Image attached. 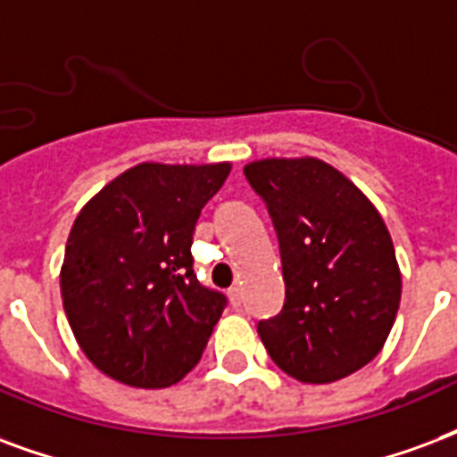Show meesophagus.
<instances>
[{
  "mask_svg": "<svg viewBox=\"0 0 457 457\" xmlns=\"http://www.w3.org/2000/svg\"><path fill=\"white\" fill-rule=\"evenodd\" d=\"M228 297H229V303H232V305L239 307V305H242V288H239V286H232V288L228 290Z\"/></svg>",
  "mask_w": 457,
  "mask_h": 457,
  "instance_id": "34e87169",
  "label": "esophagus"
}]
</instances>
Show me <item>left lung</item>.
Returning <instances> with one entry per match:
<instances>
[{"mask_svg": "<svg viewBox=\"0 0 457 457\" xmlns=\"http://www.w3.org/2000/svg\"><path fill=\"white\" fill-rule=\"evenodd\" d=\"M278 235L286 303L259 337L300 383L356 373L387 341L402 271L383 215L346 174L317 157L245 164Z\"/></svg>", "mask_w": 457, "mask_h": 457, "instance_id": "left-lung-1", "label": "left lung"}]
</instances>
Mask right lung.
<instances>
[{"label": "right lung", "instance_id": "obj_1", "mask_svg": "<svg viewBox=\"0 0 457 457\" xmlns=\"http://www.w3.org/2000/svg\"><path fill=\"white\" fill-rule=\"evenodd\" d=\"M229 169L143 162L77 212L60 293L79 349L108 378L162 390L201 361L225 297L198 283L191 245Z\"/></svg>", "mask_w": 457, "mask_h": 457}]
</instances>
